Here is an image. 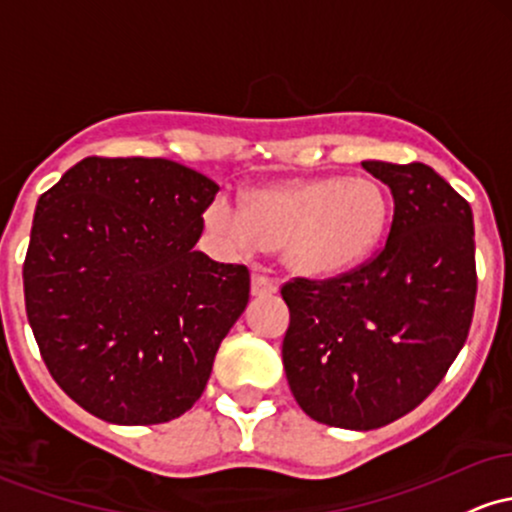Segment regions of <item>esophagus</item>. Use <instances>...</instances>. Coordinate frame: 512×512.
I'll return each mask as SVG.
<instances>
[{
    "mask_svg": "<svg viewBox=\"0 0 512 512\" xmlns=\"http://www.w3.org/2000/svg\"><path fill=\"white\" fill-rule=\"evenodd\" d=\"M250 291H252V296H272L279 291V284L274 282V279L265 277L262 272H252Z\"/></svg>",
    "mask_w": 512,
    "mask_h": 512,
    "instance_id": "34e87169",
    "label": "esophagus"
}]
</instances>
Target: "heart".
Segmentation results:
<instances>
[{
	"mask_svg": "<svg viewBox=\"0 0 512 512\" xmlns=\"http://www.w3.org/2000/svg\"><path fill=\"white\" fill-rule=\"evenodd\" d=\"M391 201L372 177L289 179L257 187L245 209L216 194L204 211L206 230L223 250L252 255L279 247L282 265L308 279H333L362 265L384 238Z\"/></svg>",
	"mask_w": 512,
	"mask_h": 512,
	"instance_id": "heart-1",
	"label": "heart"
}]
</instances>
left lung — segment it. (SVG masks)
<instances>
[{
  "label": "left lung",
  "instance_id": "1",
  "mask_svg": "<svg viewBox=\"0 0 512 512\" xmlns=\"http://www.w3.org/2000/svg\"><path fill=\"white\" fill-rule=\"evenodd\" d=\"M362 167L393 196L384 250L350 274L282 289L289 389L303 413L345 430L420 406L464 347L476 299L471 206L423 162Z\"/></svg>",
  "mask_w": 512,
  "mask_h": 512
}]
</instances>
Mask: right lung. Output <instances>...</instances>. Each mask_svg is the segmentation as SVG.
I'll use <instances>...</instances> for the list:
<instances>
[{
    "mask_svg": "<svg viewBox=\"0 0 512 512\" xmlns=\"http://www.w3.org/2000/svg\"><path fill=\"white\" fill-rule=\"evenodd\" d=\"M218 184L162 157H84L38 199L26 316L58 386L114 425L179 418L243 316L250 272L194 250Z\"/></svg>",
    "mask_w": 512,
    "mask_h": 512,
    "instance_id": "right-lung-1",
    "label": "right lung"
}]
</instances>
